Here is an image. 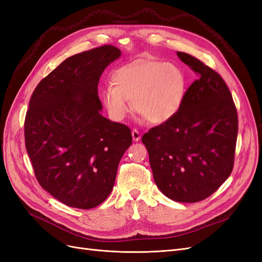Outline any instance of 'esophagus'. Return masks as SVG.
I'll return each mask as SVG.
<instances>
[{"label": "esophagus", "mask_w": 262, "mask_h": 262, "mask_svg": "<svg viewBox=\"0 0 262 262\" xmlns=\"http://www.w3.org/2000/svg\"><path fill=\"white\" fill-rule=\"evenodd\" d=\"M132 139L134 142H138L141 139V134L138 130H132Z\"/></svg>", "instance_id": "34e87169"}]
</instances>
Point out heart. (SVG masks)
<instances>
[{"instance_id": "obj_1", "label": "heart", "mask_w": 262, "mask_h": 262, "mask_svg": "<svg viewBox=\"0 0 262 262\" xmlns=\"http://www.w3.org/2000/svg\"><path fill=\"white\" fill-rule=\"evenodd\" d=\"M113 86L101 98L109 116L122 121L133 108L150 123L170 121L185 98L186 77L181 69L164 61H136L118 69Z\"/></svg>"}]
</instances>
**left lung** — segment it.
Listing matches in <instances>:
<instances>
[{
	"instance_id": "left-lung-1",
	"label": "left lung",
	"mask_w": 262,
	"mask_h": 262,
	"mask_svg": "<svg viewBox=\"0 0 262 262\" xmlns=\"http://www.w3.org/2000/svg\"><path fill=\"white\" fill-rule=\"evenodd\" d=\"M178 58L198 75L178 114L142 137L158 189L169 199H207L231 175L238 117L222 76L185 52Z\"/></svg>"
}]
</instances>
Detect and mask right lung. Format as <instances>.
<instances>
[{
	"instance_id": "1",
	"label": "right lung",
	"mask_w": 262,
	"mask_h": 262,
	"mask_svg": "<svg viewBox=\"0 0 262 262\" xmlns=\"http://www.w3.org/2000/svg\"><path fill=\"white\" fill-rule=\"evenodd\" d=\"M121 51L106 45L63 61L37 85L25 143L40 186L69 207L92 209L112 192L132 143L128 126L101 116L98 82Z\"/></svg>"
}]
</instances>
